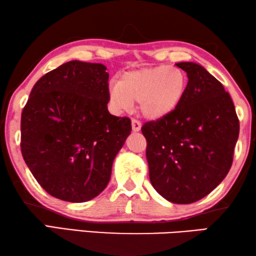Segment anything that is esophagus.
Segmentation results:
<instances>
[{
    "instance_id": "obj_1",
    "label": "esophagus",
    "mask_w": 256,
    "mask_h": 256,
    "mask_svg": "<svg viewBox=\"0 0 256 256\" xmlns=\"http://www.w3.org/2000/svg\"><path fill=\"white\" fill-rule=\"evenodd\" d=\"M141 123L136 120H132V131L133 132H138L141 130Z\"/></svg>"
}]
</instances>
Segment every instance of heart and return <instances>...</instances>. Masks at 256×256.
I'll list each match as a JSON object with an SVG mask.
<instances>
[{
  "label": "heart",
  "mask_w": 256,
  "mask_h": 256,
  "mask_svg": "<svg viewBox=\"0 0 256 256\" xmlns=\"http://www.w3.org/2000/svg\"><path fill=\"white\" fill-rule=\"evenodd\" d=\"M188 76L178 68L159 66L124 73L118 84L110 86V98L120 110L140 104L144 118L154 120L172 115L185 96Z\"/></svg>",
  "instance_id": "1"
}]
</instances>
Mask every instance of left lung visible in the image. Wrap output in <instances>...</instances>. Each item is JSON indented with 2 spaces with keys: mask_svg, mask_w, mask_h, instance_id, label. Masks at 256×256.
Returning a JSON list of instances; mask_svg holds the SVG:
<instances>
[{
  "mask_svg": "<svg viewBox=\"0 0 256 256\" xmlns=\"http://www.w3.org/2000/svg\"><path fill=\"white\" fill-rule=\"evenodd\" d=\"M176 66L188 78L183 100L172 115L141 130L151 184L167 201L188 204L228 174L240 120L229 94L204 68L194 62Z\"/></svg>",
  "mask_w": 256,
  "mask_h": 256,
  "instance_id": "left-lung-1",
  "label": "left lung"
}]
</instances>
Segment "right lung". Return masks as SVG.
Wrapping results in <instances>:
<instances>
[{
	"label": "right lung",
	"instance_id": "right-lung-1",
	"mask_svg": "<svg viewBox=\"0 0 256 256\" xmlns=\"http://www.w3.org/2000/svg\"><path fill=\"white\" fill-rule=\"evenodd\" d=\"M107 68L70 60L36 82L21 114V152L52 196L86 202L110 180L131 120L110 114Z\"/></svg>",
	"mask_w": 256,
	"mask_h": 256
}]
</instances>
